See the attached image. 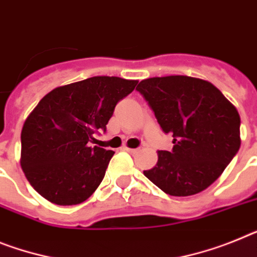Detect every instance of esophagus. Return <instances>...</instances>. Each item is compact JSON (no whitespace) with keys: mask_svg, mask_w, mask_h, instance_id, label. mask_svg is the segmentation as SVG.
Masks as SVG:
<instances>
[{"mask_svg":"<svg viewBox=\"0 0 257 257\" xmlns=\"http://www.w3.org/2000/svg\"><path fill=\"white\" fill-rule=\"evenodd\" d=\"M124 150H126L128 153H133V155L134 153H138L140 151L139 148H128V147H124Z\"/></svg>","mask_w":257,"mask_h":257,"instance_id":"esophagus-1","label":"esophagus"}]
</instances>
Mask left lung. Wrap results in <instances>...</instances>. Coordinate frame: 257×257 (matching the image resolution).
Masks as SVG:
<instances>
[{
    "label": "left lung",
    "mask_w": 257,
    "mask_h": 257,
    "mask_svg": "<svg viewBox=\"0 0 257 257\" xmlns=\"http://www.w3.org/2000/svg\"><path fill=\"white\" fill-rule=\"evenodd\" d=\"M138 91L155 111L173 151H159L144 175L172 196H190L209 187L240 147V117L220 89L186 75L144 79Z\"/></svg>",
    "instance_id": "obj_1"
}]
</instances>
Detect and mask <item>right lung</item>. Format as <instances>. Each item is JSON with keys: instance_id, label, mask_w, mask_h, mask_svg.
Here are the masks:
<instances>
[{"instance_id": "right-lung-1", "label": "right lung", "mask_w": 257, "mask_h": 257, "mask_svg": "<svg viewBox=\"0 0 257 257\" xmlns=\"http://www.w3.org/2000/svg\"><path fill=\"white\" fill-rule=\"evenodd\" d=\"M138 80L92 76L44 96L24 120L21 166L30 185L57 205L85 201L104 179L113 151L89 147Z\"/></svg>"}]
</instances>
